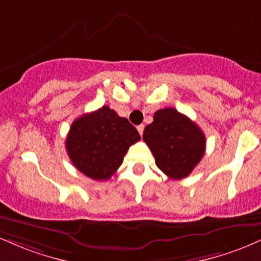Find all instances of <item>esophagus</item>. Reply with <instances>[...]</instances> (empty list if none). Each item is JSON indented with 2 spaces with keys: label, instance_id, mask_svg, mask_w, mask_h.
Returning a JSON list of instances; mask_svg holds the SVG:
<instances>
[{
  "label": "esophagus",
  "instance_id": "esophagus-1",
  "mask_svg": "<svg viewBox=\"0 0 261 261\" xmlns=\"http://www.w3.org/2000/svg\"><path fill=\"white\" fill-rule=\"evenodd\" d=\"M137 129H138L139 134H140V136H142V134H143V132H144V124H139L138 127H137Z\"/></svg>",
  "mask_w": 261,
  "mask_h": 261
}]
</instances>
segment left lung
Listing matches in <instances>:
<instances>
[{
    "label": "left lung",
    "mask_w": 261,
    "mask_h": 261,
    "mask_svg": "<svg viewBox=\"0 0 261 261\" xmlns=\"http://www.w3.org/2000/svg\"><path fill=\"white\" fill-rule=\"evenodd\" d=\"M143 140L158 168L174 180L189 176L206 149V137L200 127L171 107L154 113L153 123L143 132Z\"/></svg>",
    "instance_id": "8db88e82"
}]
</instances>
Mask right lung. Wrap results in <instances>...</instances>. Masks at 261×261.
<instances>
[{"label": "right lung", "mask_w": 261, "mask_h": 261, "mask_svg": "<svg viewBox=\"0 0 261 261\" xmlns=\"http://www.w3.org/2000/svg\"><path fill=\"white\" fill-rule=\"evenodd\" d=\"M140 139L138 130L103 106L72 122L66 137V151L79 171L93 180L112 177L132 144Z\"/></svg>", "instance_id": "obj_1"}]
</instances>
